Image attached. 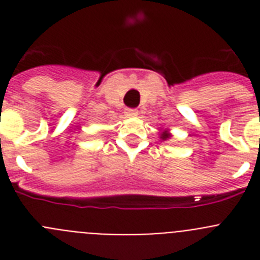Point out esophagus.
Instances as JSON below:
<instances>
[{"mask_svg": "<svg viewBox=\"0 0 260 260\" xmlns=\"http://www.w3.org/2000/svg\"><path fill=\"white\" fill-rule=\"evenodd\" d=\"M125 113H126V117H137L138 114H139V112H138L137 109H127Z\"/></svg>", "mask_w": 260, "mask_h": 260, "instance_id": "1", "label": "esophagus"}]
</instances>
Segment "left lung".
<instances>
[{"instance_id":"8db88e82","label":"left lung","mask_w":260,"mask_h":260,"mask_svg":"<svg viewBox=\"0 0 260 260\" xmlns=\"http://www.w3.org/2000/svg\"><path fill=\"white\" fill-rule=\"evenodd\" d=\"M171 138L172 134L168 128H160V139H161V141H168V139H171Z\"/></svg>"}]
</instances>
